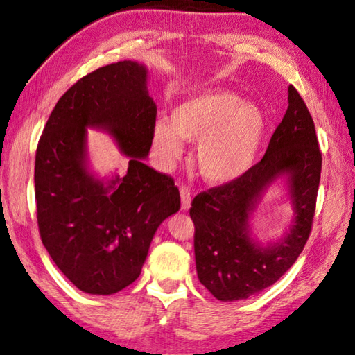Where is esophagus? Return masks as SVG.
<instances>
[{
    "label": "esophagus",
    "mask_w": 355,
    "mask_h": 355,
    "mask_svg": "<svg viewBox=\"0 0 355 355\" xmlns=\"http://www.w3.org/2000/svg\"><path fill=\"white\" fill-rule=\"evenodd\" d=\"M181 202H182V210H189L190 209V204H191V191L189 190V187H185V185H181Z\"/></svg>",
    "instance_id": "esophagus-1"
}]
</instances>
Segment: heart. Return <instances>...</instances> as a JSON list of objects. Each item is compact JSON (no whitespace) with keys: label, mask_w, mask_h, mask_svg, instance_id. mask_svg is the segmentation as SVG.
<instances>
[{"label":"heart","mask_w":355,"mask_h":355,"mask_svg":"<svg viewBox=\"0 0 355 355\" xmlns=\"http://www.w3.org/2000/svg\"><path fill=\"white\" fill-rule=\"evenodd\" d=\"M266 118L256 104L229 90L191 93L171 112V123L153 128V146L164 165L184 154V141H198L196 166L207 182L229 184L250 171L262 146Z\"/></svg>","instance_id":"heart-1"}]
</instances>
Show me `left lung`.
<instances>
[{
	"mask_svg": "<svg viewBox=\"0 0 355 355\" xmlns=\"http://www.w3.org/2000/svg\"><path fill=\"white\" fill-rule=\"evenodd\" d=\"M321 162L312 116L290 85L287 112L262 160L237 181L191 201L198 277L216 300H246L279 281L296 262L312 231ZM281 175L288 176L295 216L284 239L263 247L250 237L249 218L266 187Z\"/></svg>",
	"mask_w": 355,
	"mask_h": 355,
	"instance_id": "left-lung-1",
	"label": "left lung"
}]
</instances>
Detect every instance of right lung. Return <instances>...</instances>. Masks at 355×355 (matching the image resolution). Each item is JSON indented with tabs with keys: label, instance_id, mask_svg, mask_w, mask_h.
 <instances>
[{
	"label": "right lung",
	"instance_id": "right-lung-1",
	"mask_svg": "<svg viewBox=\"0 0 355 355\" xmlns=\"http://www.w3.org/2000/svg\"><path fill=\"white\" fill-rule=\"evenodd\" d=\"M148 70L134 60L98 68L55 104L37 145L35 202L43 246L79 290L114 295L140 276L160 223L181 209L168 174L143 159L157 107ZM114 137L130 160L107 180L88 170L86 128Z\"/></svg>",
	"mask_w": 355,
	"mask_h": 355
}]
</instances>
